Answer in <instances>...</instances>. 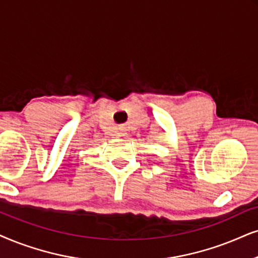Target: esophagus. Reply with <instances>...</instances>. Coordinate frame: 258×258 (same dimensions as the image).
<instances>
[{"label":"esophagus","mask_w":258,"mask_h":258,"mask_svg":"<svg viewBox=\"0 0 258 258\" xmlns=\"http://www.w3.org/2000/svg\"><path fill=\"white\" fill-rule=\"evenodd\" d=\"M120 135H126V128H121L120 130Z\"/></svg>","instance_id":"esophagus-1"}]
</instances>
